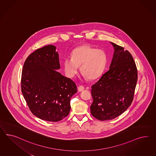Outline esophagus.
<instances>
[{"mask_svg": "<svg viewBox=\"0 0 156 156\" xmlns=\"http://www.w3.org/2000/svg\"><path fill=\"white\" fill-rule=\"evenodd\" d=\"M77 89H78V91H79V92H82L83 90H84V87L83 86L80 85V86H79V87H77Z\"/></svg>", "mask_w": 156, "mask_h": 156, "instance_id": "1", "label": "esophagus"}]
</instances>
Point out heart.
<instances>
[{"label":"heart","instance_id":"b5f03b06","mask_svg":"<svg viewBox=\"0 0 156 156\" xmlns=\"http://www.w3.org/2000/svg\"><path fill=\"white\" fill-rule=\"evenodd\" d=\"M108 57L103 50L82 45L72 51L71 58H66L63 66L66 74L70 77L76 75L80 70L88 79L94 80L100 77L107 64Z\"/></svg>","mask_w":156,"mask_h":156}]
</instances>
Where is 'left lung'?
Returning a JSON list of instances; mask_svg holds the SVG:
<instances>
[{"label": "left lung", "instance_id": "obj_1", "mask_svg": "<svg viewBox=\"0 0 156 156\" xmlns=\"http://www.w3.org/2000/svg\"><path fill=\"white\" fill-rule=\"evenodd\" d=\"M114 54L108 71L92 86V115L98 120H112L124 112L132 103L137 71L131 54L111 42Z\"/></svg>", "mask_w": 156, "mask_h": 156}]
</instances>
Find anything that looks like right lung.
Wrapping results in <instances>:
<instances>
[{"label":"right lung","mask_w":156,"mask_h":156,"mask_svg":"<svg viewBox=\"0 0 156 156\" xmlns=\"http://www.w3.org/2000/svg\"><path fill=\"white\" fill-rule=\"evenodd\" d=\"M56 47L49 44L28 56L21 76V91L32 113L42 120L56 122L69 114L76 84L57 70L60 68Z\"/></svg>","instance_id":"1"}]
</instances>
